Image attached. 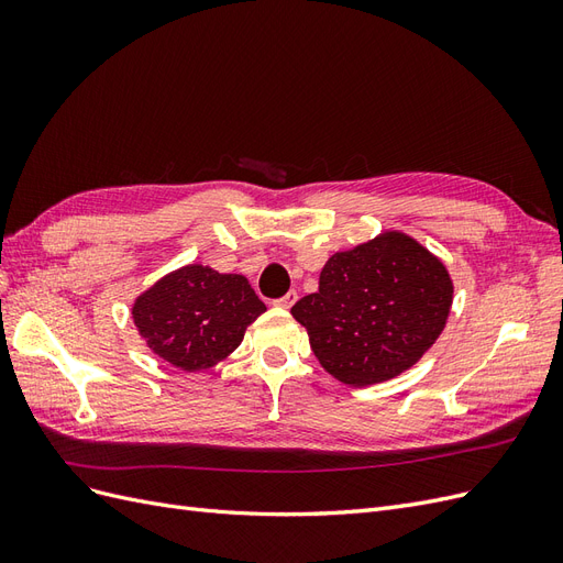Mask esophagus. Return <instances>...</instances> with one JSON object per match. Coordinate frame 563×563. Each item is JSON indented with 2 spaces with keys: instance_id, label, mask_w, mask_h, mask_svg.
Here are the masks:
<instances>
[{
  "instance_id": "1",
  "label": "esophagus",
  "mask_w": 563,
  "mask_h": 563,
  "mask_svg": "<svg viewBox=\"0 0 563 563\" xmlns=\"http://www.w3.org/2000/svg\"><path fill=\"white\" fill-rule=\"evenodd\" d=\"M296 300H298V294H296V291H288L286 296L277 298V300H275V305H277V308H282V310H288Z\"/></svg>"
}]
</instances>
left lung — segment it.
I'll return each instance as SVG.
<instances>
[{
  "label": "left lung",
  "mask_w": 563,
  "mask_h": 563,
  "mask_svg": "<svg viewBox=\"0 0 563 563\" xmlns=\"http://www.w3.org/2000/svg\"><path fill=\"white\" fill-rule=\"evenodd\" d=\"M451 302L444 263L411 236L385 232L331 255L319 291L300 298L291 314L333 378L366 387L411 368L444 331Z\"/></svg>",
  "instance_id": "left-lung-1"
}]
</instances>
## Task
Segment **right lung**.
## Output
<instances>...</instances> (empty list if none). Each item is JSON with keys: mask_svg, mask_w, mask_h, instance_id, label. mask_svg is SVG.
Returning <instances> with one entry per match:
<instances>
[{"mask_svg": "<svg viewBox=\"0 0 563 563\" xmlns=\"http://www.w3.org/2000/svg\"><path fill=\"white\" fill-rule=\"evenodd\" d=\"M267 308L242 275L187 265L133 302L147 347L180 371H207L240 347L249 323Z\"/></svg>", "mask_w": 563, "mask_h": 563, "instance_id": "right-lung-1", "label": "right lung"}]
</instances>
